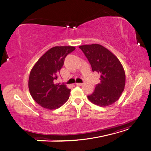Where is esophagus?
<instances>
[{
    "instance_id": "1",
    "label": "esophagus",
    "mask_w": 151,
    "mask_h": 151,
    "mask_svg": "<svg viewBox=\"0 0 151 151\" xmlns=\"http://www.w3.org/2000/svg\"><path fill=\"white\" fill-rule=\"evenodd\" d=\"M76 84L77 86H82L83 85V83H76Z\"/></svg>"
}]
</instances>
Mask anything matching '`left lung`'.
Listing matches in <instances>:
<instances>
[{
	"label": "left lung",
	"mask_w": 151,
	"mask_h": 151,
	"mask_svg": "<svg viewBox=\"0 0 151 151\" xmlns=\"http://www.w3.org/2000/svg\"><path fill=\"white\" fill-rule=\"evenodd\" d=\"M87 58L93 72L100 73V83L88 98L93 104L106 107L119 99L124 90L126 75L122 64L116 56L98 44L79 46Z\"/></svg>",
	"instance_id": "1"
}]
</instances>
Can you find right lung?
Returning <instances> with one entry per match:
<instances>
[{"instance_id": "right-lung-1", "label": "right lung", "mask_w": 151, "mask_h": 151, "mask_svg": "<svg viewBox=\"0 0 151 151\" xmlns=\"http://www.w3.org/2000/svg\"><path fill=\"white\" fill-rule=\"evenodd\" d=\"M75 50L74 46H55L38 60L31 70L29 89L38 105L53 110L69 99L70 90L66 85L55 84L66 56Z\"/></svg>"}]
</instances>
